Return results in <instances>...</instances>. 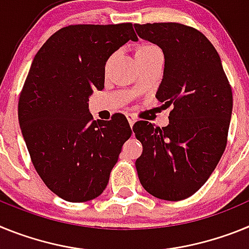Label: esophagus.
Listing matches in <instances>:
<instances>
[{
	"instance_id": "34e87169",
	"label": "esophagus",
	"mask_w": 249,
	"mask_h": 249,
	"mask_svg": "<svg viewBox=\"0 0 249 249\" xmlns=\"http://www.w3.org/2000/svg\"><path fill=\"white\" fill-rule=\"evenodd\" d=\"M126 119H127V122H129V124H130V126L133 127V125L135 124V122H137V118H135L133 114H126Z\"/></svg>"
}]
</instances>
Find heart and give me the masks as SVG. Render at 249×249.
Here are the masks:
<instances>
[{"label":"heart","instance_id":"obj_1","mask_svg":"<svg viewBox=\"0 0 249 249\" xmlns=\"http://www.w3.org/2000/svg\"><path fill=\"white\" fill-rule=\"evenodd\" d=\"M142 50H159L158 49V47H155V46H144V47H142Z\"/></svg>","mask_w":249,"mask_h":249}]
</instances>
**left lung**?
<instances>
[{
  "instance_id": "8db88e82",
  "label": "left lung",
  "mask_w": 249,
  "mask_h": 249,
  "mask_svg": "<svg viewBox=\"0 0 249 249\" xmlns=\"http://www.w3.org/2000/svg\"><path fill=\"white\" fill-rule=\"evenodd\" d=\"M138 36L163 50L157 99L173 107L169 124L138 122L142 144L135 161L144 189L164 200L193 196L208 180L227 145L232 89L217 50L198 30L176 22L134 25Z\"/></svg>"
}]
</instances>
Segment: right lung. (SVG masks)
Returning a JSON list of instances; mask_svg holds the SVG:
<instances>
[{"label":"right lung","instance_id":"right-lung-1","mask_svg":"<svg viewBox=\"0 0 249 249\" xmlns=\"http://www.w3.org/2000/svg\"><path fill=\"white\" fill-rule=\"evenodd\" d=\"M129 40L138 41L131 23L71 25L45 42L30 68L18 101L21 131L38 176L68 202L103 193L131 137L123 114L96 122L89 111L107 59Z\"/></svg>","mask_w":249,"mask_h":249}]
</instances>
